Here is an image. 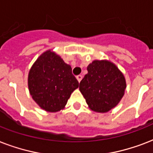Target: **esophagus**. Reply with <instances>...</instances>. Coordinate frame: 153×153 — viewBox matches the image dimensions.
<instances>
[{
	"mask_svg": "<svg viewBox=\"0 0 153 153\" xmlns=\"http://www.w3.org/2000/svg\"><path fill=\"white\" fill-rule=\"evenodd\" d=\"M82 75H78L76 76V79H77V80L79 81V82H80V80H81V79H82Z\"/></svg>",
	"mask_w": 153,
	"mask_h": 153,
	"instance_id": "34e87169",
	"label": "esophagus"
}]
</instances>
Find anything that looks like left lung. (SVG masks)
<instances>
[{
  "label": "left lung",
  "mask_w": 153,
  "mask_h": 153,
  "mask_svg": "<svg viewBox=\"0 0 153 153\" xmlns=\"http://www.w3.org/2000/svg\"><path fill=\"white\" fill-rule=\"evenodd\" d=\"M80 82V91L89 108L98 112H108L124 96L126 83L115 65L107 60H94Z\"/></svg>",
  "instance_id": "left-lung-1"
}]
</instances>
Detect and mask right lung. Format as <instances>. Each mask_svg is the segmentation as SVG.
I'll list each match as a JSON object with an SVG mask.
<instances>
[{"label": "right lung", "mask_w": 153, "mask_h": 153, "mask_svg": "<svg viewBox=\"0 0 153 153\" xmlns=\"http://www.w3.org/2000/svg\"><path fill=\"white\" fill-rule=\"evenodd\" d=\"M28 89L37 105L45 111H60L67 104L79 82L69 65L47 51L36 60L29 71Z\"/></svg>", "instance_id": "obj_1"}]
</instances>
